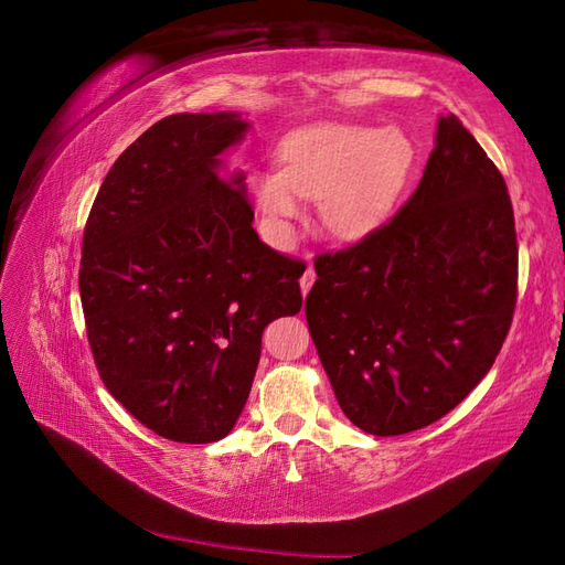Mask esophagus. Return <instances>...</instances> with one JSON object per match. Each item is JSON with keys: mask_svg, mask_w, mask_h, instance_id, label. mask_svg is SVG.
<instances>
[{"mask_svg": "<svg viewBox=\"0 0 565 565\" xmlns=\"http://www.w3.org/2000/svg\"><path fill=\"white\" fill-rule=\"evenodd\" d=\"M312 284H315V269H312V267H308V269L303 271V277H300V291L308 294Z\"/></svg>", "mask_w": 565, "mask_h": 565, "instance_id": "1", "label": "esophagus"}]
</instances>
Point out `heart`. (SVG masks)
<instances>
[{
	"instance_id": "b5f03b06",
	"label": "heart",
	"mask_w": 565,
	"mask_h": 565,
	"mask_svg": "<svg viewBox=\"0 0 565 565\" xmlns=\"http://www.w3.org/2000/svg\"><path fill=\"white\" fill-rule=\"evenodd\" d=\"M412 143L399 129L318 125L281 143V170H257L253 190L281 233L300 200H320V218L337 235H363L385 218L412 168Z\"/></svg>"
}]
</instances>
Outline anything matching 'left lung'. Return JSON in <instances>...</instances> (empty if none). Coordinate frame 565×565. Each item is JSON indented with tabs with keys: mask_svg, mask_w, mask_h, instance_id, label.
Here are the masks:
<instances>
[{
	"mask_svg": "<svg viewBox=\"0 0 565 565\" xmlns=\"http://www.w3.org/2000/svg\"><path fill=\"white\" fill-rule=\"evenodd\" d=\"M315 271L306 318L349 422L371 436L438 422L491 371L513 322L518 238L501 170L455 115L440 117L406 204Z\"/></svg>",
	"mask_w": 565,
	"mask_h": 565,
	"instance_id": "obj_1",
	"label": "left lung"
}]
</instances>
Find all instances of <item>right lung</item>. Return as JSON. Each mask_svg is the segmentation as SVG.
I'll use <instances>...</instances> for the list:
<instances>
[{
    "label": "right lung",
    "instance_id": "1",
    "mask_svg": "<svg viewBox=\"0 0 565 565\" xmlns=\"http://www.w3.org/2000/svg\"><path fill=\"white\" fill-rule=\"evenodd\" d=\"M245 129L235 113L163 117L113 163L84 228L78 291L103 385L175 443L228 436L262 332L303 306L306 265L257 238L243 173H221Z\"/></svg>",
    "mask_w": 565,
    "mask_h": 565
}]
</instances>
